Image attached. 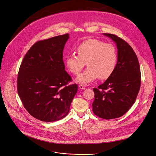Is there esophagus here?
Returning a JSON list of instances; mask_svg holds the SVG:
<instances>
[{"mask_svg": "<svg viewBox=\"0 0 156 156\" xmlns=\"http://www.w3.org/2000/svg\"><path fill=\"white\" fill-rule=\"evenodd\" d=\"M79 87H80V89H82V90H84V89H86L85 87H84V86L83 85V84H80V85H79Z\"/></svg>", "mask_w": 156, "mask_h": 156, "instance_id": "obj_1", "label": "esophagus"}]
</instances>
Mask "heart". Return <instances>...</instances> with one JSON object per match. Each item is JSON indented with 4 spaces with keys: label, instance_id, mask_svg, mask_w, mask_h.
Wrapping results in <instances>:
<instances>
[{
    "label": "heart",
    "instance_id": "b5f03b06",
    "mask_svg": "<svg viewBox=\"0 0 156 156\" xmlns=\"http://www.w3.org/2000/svg\"><path fill=\"white\" fill-rule=\"evenodd\" d=\"M78 55H68L66 58V65L68 70L73 74H78L84 67L87 68L80 74L76 81L87 84L98 77L106 80L113 73L118 59L115 47L96 39H88L81 43L77 47Z\"/></svg>",
    "mask_w": 156,
    "mask_h": 156
}]
</instances>
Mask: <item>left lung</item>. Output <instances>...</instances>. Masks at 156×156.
Segmentation results:
<instances>
[{"instance_id":"8db88e82","label":"left lung","mask_w":156,"mask_h":156,"mask_svg":"<svg viewBox=\"0 0 156 156\" xmlns=\"http://www.w3.org/2000/svg\"><path fill=\"white\" fill-rule=\"evenodd\" d=\"M118 48V61L113 73L98 88H94L92 111L97 116L112 119L123 116L133 105L140 90L141 73L137 56L124 40L111 34Z\"/></svg>"}]
</instances>
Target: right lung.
<instances>
[{
	"label": "right lung",
	"mask_w": 156,
	"mask_h": 156,
	"mask_svg": "<svg viewBox=\"0 0 156 156\" xmlns=\"http://www.w3.org/2000/svg\"><path fill=\"white\" fill-rule=\"evenodd\" d=\"M69 34L36 42L20 67L17 89L29 113L44 122L65 118L78 90L67 85L71 76L65 70L63 51Z\"/></svg>",
	"instance_id": "1"
}]
</instances>
